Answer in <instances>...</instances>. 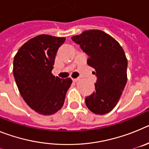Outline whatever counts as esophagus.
<instances>
[{"label":"esophagus","instance_id":"esophagus-1","mask_svg":"<svg viewBox=\"0 0 149 149\" xmlns=\"http://www.w3.org/2000/svg\"><path fill=\"white\" fill-rule=\"evenodd\" d=\"M78 80H79V78H73V79H72V81H73L74 82H77Z\"/></svg>","mask_w":149,"mask_h":149}]
</instances>
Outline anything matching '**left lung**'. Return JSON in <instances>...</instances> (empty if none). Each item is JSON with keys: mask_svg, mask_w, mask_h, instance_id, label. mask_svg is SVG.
Returning <instances> with one entry per match:
<instances>
[{"mask_svg": "<svg viewBox=\"0 0 149 149\" xmlns=\"http://www.w3.org/2000/svg\"><path fill=\"white\" fill-rule=\"evenodd\" d=\"M72 39L88 55V65L95 70V91L85 98L86 107L98 115L107 113L117 104L127 83L125 51L116 39L99 30H86Z\"/></svg>", "mask_w": 149, "mask_h": 149, "instance_id": "obj_1", "label": "left lung"}]
</instances>
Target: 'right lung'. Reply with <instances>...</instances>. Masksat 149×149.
Instances as JSON below:
<instances>
[{
	"label": "right lung",
	"mask_w": 149,
	"mask_h": 149,
	"mask_svg": "<svg viewBox=\"0 0 149 149\" xmlns=\"http://www.w3.org/2000/svg\"><path fill=\"white\" fill-rule=\"evenodd\" d=\"M65 38L39 35L19 48L13 60V74L21 95L36 113L49 116L62 108L71 78L52 74L57 50Z\"/></svg>",
	"instance_id": "1"
}]
</instances>
